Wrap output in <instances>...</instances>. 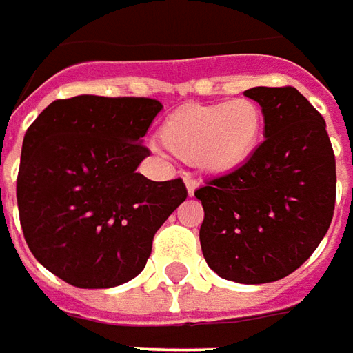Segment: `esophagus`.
<instances>
[{"label":"esophagus","mask_w":353,"mask_h":353,"mask_svg":"<svg viewBox=\"0 0 353 353\" xmlns=\"http://www.w3.org/2000/svg\"><path fill=\"white\" fill-rule=\"evenodd\" d=\"M184 184H186V190H188V196H194V192H196V188L199 186V182H197L196 179H192V176H186V179H184Z\"/></svg>","instance_id":"esophagus-1"}]
</instances>
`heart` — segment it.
Here are the masks:
<instances>
[{"mask_svg": "<svg viewBox=\"0 0 353 353\" xmlns=\"http://www.w3.org/2000/svg\"><path fill=\"white\" fill-rule=\"evenodd\" d=\"M264 112L252 99L190 104L165 119L157 137L169 154L212 174L243 167L262 142Z\"/></svg>", "mask_w": 353, "mask_h": 353, "instance_id": "heart-1", "label": "heart"}]
</instances>
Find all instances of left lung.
<instances>
[{
    "mask_svg": "<svg viewBox=\"0 0 353 353\" xmlns=\"http://www.w3.org/2000/svg\"><path fill=\"white\" fill-rule=\"evenodd\" d=\"M264 112V142L236 171L196 190L201 251L219 276L277 281L308 261L331 226L336 167L321 114L294 87L243 92Z\"/></svg>",
    "mask_w": 353,
    "mask_h": 353,
    "instance_id": "1",
    "label": "left lung"
}]
</instances>
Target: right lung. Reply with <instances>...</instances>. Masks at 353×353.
I'll return each mask as SVG.
<instances>
[{
	"label": "right lung",
	"mask_w": 353,
	"mask_h": 353,
	"mask_svg": "<svg viewBox=\"0 0 353 353\" xmlns=\"http://www.w3.org/2000/svg\"><path fill=\"white\" fill-rule=\"evenodd\" d=\"M152 99L79 94L54 101L24 134L17 201L39 264L81 289H108L141 274L152 239L186 199L181 179L137 172L142 139L161 112Z\"/></svg>",
	"instance_id": "add662e5"
}]
</instances>
